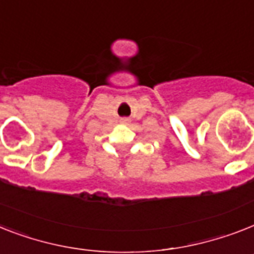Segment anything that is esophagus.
<instances>
[{"label": "esophagus", "mask_w": 254, "mask_h": 254, "mask_svg": "<svg viewBox=\"0 0 254 254\" xmlns=\"http://www.w3.org/2000/svg\"><path fill=\"white\" fill-rule=\"evenodd\" d=\"M121 123H123V124H127V123H129V119H121Z\"/></svg>", "instance_id": "34e87169"}]
</instances>
